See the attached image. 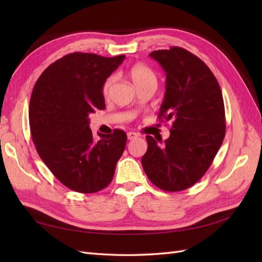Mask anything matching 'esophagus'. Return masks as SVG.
<instances>
[{"label": "esophagus", "mask_w": 262, "mask_h": 262, "mask_svg": "<svg viewBox=\"0 0 262 262\" xmlns=\"http://www.w3.org/2000/svg\"><path fill=\"white\" fill-rule=\"evenodd\" d=\"M140 137V134L137 132H128V139L129 140H133V139H137Z\"/></svg>", "instance_id": "obj_1"}]
</instances>
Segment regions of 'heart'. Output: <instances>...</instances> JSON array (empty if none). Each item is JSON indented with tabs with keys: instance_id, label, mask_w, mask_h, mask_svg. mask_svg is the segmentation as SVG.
I'll use <instances>...</instances> for the list:
<instances>
[{
	"instance_id": "1",
	"label": "heart",
	"mask_w": 262,
	"mask_h": 262,
	"mask_svg": "<svg viewBox=\"0 0 262 262\" xmlns=\"http://www.w3.org/2000/svg\"><path fill=\"white\" fill-rule=\"evenodd\" d=\"M128 74L131 78V81L133 82V84L136 85L138 89H140V87L144 86L148 83L156 82V75L154 73V71L149 67H147L146 64H144V63H140V62L134 63V64H132L129 68ZM114 83H115V76H113V75L108 76L104 81V83H102L101 93L105 97H107L110 91H112Z\"/></svg>"
}]
</instances>
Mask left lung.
Segmentation results:
<instances>
[{"label": "left lung", "mask_w": 262, "mask_h": 262, "mask_svg": "<svg viewBox=\"0 0 262 262\" xmlns=\"http://www.w3.org/2000/svg\"><path fill=\"white\" fill-rule=\"evenodd\" d=\"M166 72V92L158 119L171 120L170 137L146 136L142 166L165 191L193 186L211 166L225 137V109L219 82L205 63L180 47L149 53Z\"/></svg>", "instance_id": "left-lung-1"}]
</instances>
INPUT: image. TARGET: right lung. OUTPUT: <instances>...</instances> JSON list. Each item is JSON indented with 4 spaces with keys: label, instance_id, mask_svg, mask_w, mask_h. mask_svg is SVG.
Instances as JSON below:
<instances>
[{
    "label": "right lung",
    "instance_id": "add662e5",
    "mask_svg": "<svg viewBox=\"0 0 262 262\" xmlns=\"http://www.w3.org/2000/svg\"><path fill=\"white\" fill-rule=\"evenodd\" d=\"M124 58L67 54L43 71L31 93L29 124L37 152L55 178L76 192L106 188L124 150V131L98 133L95 142L89 125V116L106 108L102 83Z\"/></svg>",
    "mask_w": 262,
    "mask_h": 262
}]
</instances>
